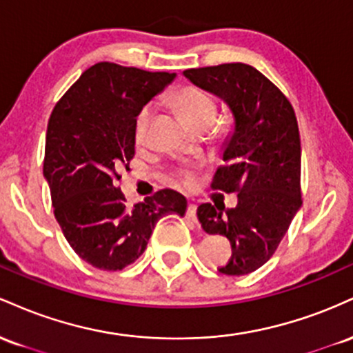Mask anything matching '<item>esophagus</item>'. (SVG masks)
<instances>
[{"instance_id":"esophagus-1","label":"esophagus","mask_w":353,"mask_h":353,"mask_svg":"<svg viewBox=\"0 0 353 353\" xmlns=\"http://www.w3.org/2000/svg\"><path fill=\"white\" fill-rule=\"evenodd\" d=\"M196 212H197V205H196V204H189V208H188V216H189L190 219H192V221H196V219H197Z\"/></svg>"}]
</instances>
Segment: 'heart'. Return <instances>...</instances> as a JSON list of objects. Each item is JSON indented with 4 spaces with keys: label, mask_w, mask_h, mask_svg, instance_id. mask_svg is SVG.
Listing matches in <instances>:
<instances>
[{
    "label": "heart",
    "mask_w": 353,
    "mask_h": 353,
    "mask_svg": "<svg viewBox=\"0 0 353 353\" xmlns=\"http://www.w3.org/2000/svg\"><path fill=\"white\" fill-rule=\"evenodd\" d=\"M172 108L179 112L182 119L196 129H205L216 119L217 106L210 94L196 86H185L177 89L171 94ZM152 116V108L145 106L136 117L134 134L137 141H143L148 131L149 121ZM185 182H190V176H185Z\"/></svg>",
    "instance_id": "obj_1"
}]
</instances>
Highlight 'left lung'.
Listing matches in <instances>:
<instances>
[{
    "label": "left lung",
    "mask_w": 353,
    "mask_h": 353,
    "mask_svg": "<svg viewBox=\"0 0 353 353\" xmlns=\"http://www.w3.org/2000/svg\"><path fill=\"white\" fill-rule=\"evenodd\" d=\"M194 86L224 101L232 129L222 144L212 188L239 192L237 205L201 204L204 232L228 237L232 257L219 272L245 275L272 257L301 209V137L285 96L244 63L184 71Z\"/></svg>",
    "instance_id": "1"
}]
</instances>
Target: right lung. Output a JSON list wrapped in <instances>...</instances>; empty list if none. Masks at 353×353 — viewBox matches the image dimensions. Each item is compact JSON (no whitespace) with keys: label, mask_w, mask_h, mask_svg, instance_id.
<instances>
[{"label":"right lung","mask_w":353,"mask_h":353,"mask_svg":"<svg viewBox=\"0 0 353 353\" xmlns=\"http://www.w3.org/2000/svg\"><path fill=\"white\" fill-rule=\"evenodd\" d=\"M176 72L98 63L59 99L48 123L43 174L54 217L84 262L121 270L143 255L157 221L184 217L188 201L172 189L129 208L119 169L136 154V117Z\"/></svg>","instance_id":"add662e5"}]
</instances>
